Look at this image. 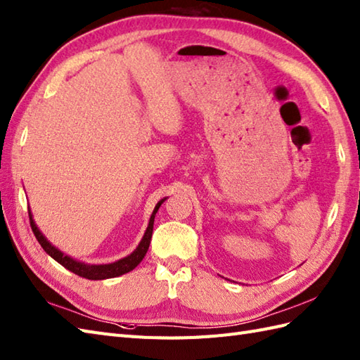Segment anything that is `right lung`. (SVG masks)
Returning <instances> with one entry per match:
<instances>
[{"mask_svg":"<svg viewBox=\"0 0 360 360\" xmlns=\"http://www.w3.org/2000/svg\"><path fill=\"white\" fill-rule=\"evenodd\" d=\"M165 198L161 199L160 202L156 204L155 210L152 213V216H150V221H148V227L144 233V236H142L139 245L136 247L135 252H133L131 255L125 256L122 259H120V261L116 262H112V264H101V265H90V264H84V262H79L77 261V259H73L70 256L64 255L61 250H58L55 245L50 244V242L46 239V236L43 235V233L39 231V229L37 227L35 221H33L32 218V212L29 210V218H30V227H32V231L33 235H35V238L38 239V242L41 244V247L44 248V252L52 256L56 262H60L64 269H67L69 271L75 273L81 276V278H86V279H90V281H101V279H110V278H116V276H121V274H125L131 271L135 266L144 259L147 250H148V245H150V240H152V233H153V222H155V214L158 212V208L161 207V204L164 202Z\"/></svg>","mask_w":360,"mask_h":360,"instance_id":"obj_1","label":"right lung"}]
</instances>
